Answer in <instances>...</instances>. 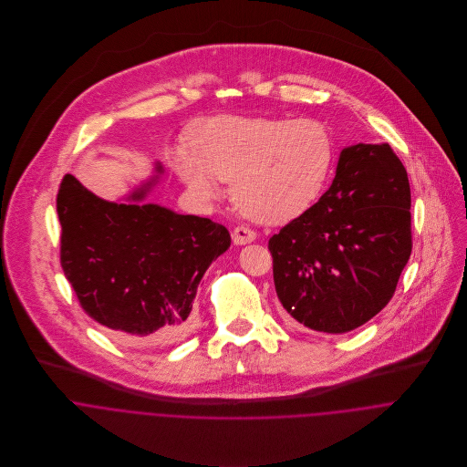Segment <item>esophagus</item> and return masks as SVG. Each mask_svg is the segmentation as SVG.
Here are the masks:
<instances>
[{
	"label": "esophagus",
	"mask_w": 467,
	"mask_h": 467,
	"mask_svg": "<svg viewBox=\"0 0 467 467\" xmlns=\"http://www.w3.org/2000/svg\"><path fill=\"white\" fill-rule=\"evenodd\" d=\"M232 239L235 244L243 246V244H248V243H254L257 239V232L252 230L250 226H237L232 234Z\"/></svg>",
	"instance_id": "1"
}]
</instances>
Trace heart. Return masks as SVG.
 I'll use <instances>...</instances> for the list:
<instances>
[{"mask_svg": "<svg viewBox=\"0 0 467 467\" xmlns=\"http://www.w3.org/2000/svg\"><path fill=\"white\" fill-rule=\"evenodd\" d=\"M174 152L182 180L202 200L230 180L234 204L248 217L284 223L322 191L334 160L333 136L313 119L219 115L189 130Z\"/></svg>", "mask_w": 467, "mask_h": 467, "instance_id": "heart-1", "label": "heart"}]
</instances>
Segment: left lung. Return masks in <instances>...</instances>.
<instances>
[{"mask_svg":"<svg viewBox=\"0 0 467 467\" xmlns=\"http://www.w3.org/2000/svg\"><path fill=\"white\" fill-rule=\"evenodd\" d=\"M410 206L408 174L389 143L343 149L329 191L267 243L284 309L331 334L376 317L411 254Z\"/></svg>","mask_w":467,"mask_h":467,"instance_id":"1","label":"left lung"}]
</instances>
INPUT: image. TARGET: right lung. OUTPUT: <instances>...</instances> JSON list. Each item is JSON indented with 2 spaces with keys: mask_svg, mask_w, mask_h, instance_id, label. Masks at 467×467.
Masks as SVG:
<instances>
[{
  "mask_svg": "<svg viewBox=\"0 0 467 467\" xmlns=\"http://www.w3.org/2000/svg\"><path fill=\"white\" fill-rule=\"evenodd\" d=\"M57 215L61 266L82 311L126 343H174L187 334L198 284L232 243L208 217L108 202L71 174L61 182Z\"/></svg>",
  "mask_w": 467,
  "mask_h": 467,
  "instance_id": "add662e5",
  "label": "right lung"
}]
</instances>
